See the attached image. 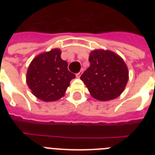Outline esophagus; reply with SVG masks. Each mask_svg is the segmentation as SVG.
<instances>
[{
    "label": "esophagus",
    "mask_w": 155,
    "mask_h": 155,
    "mask_svg": "<svg viewBox=\"0 0 155 155\" xmlns=\"http://www.w3.org/2000/svg\"><path fill=\"white\" fill-rule=\"evenodd\" d=\"M83 73V70H81V71H80V72H79V73H78L76 74V78H80L81 77V74Z\"/></svg>",
    "instance_id": "1"
}]
</instances>
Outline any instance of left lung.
Wrapping results in <instances>:
<instances>
[{
  "instance_id": "8db88e82",
  "label": "left lung",
  "mask_w": 155,
  "mask_h": 155,
  "mask_svg": "<svg viewBox=\"0 0 155 155\" xmlns=\"http://www.w3.org/2000/svg\"><path fill=\"white\" fill-rule=\"evenodd\" d=\"M90 66L81 76L93 98L109 101L123 93L129 80V71L124 61L111 50L99 49L89 54Z\"/></svg>"
}]
</instances>
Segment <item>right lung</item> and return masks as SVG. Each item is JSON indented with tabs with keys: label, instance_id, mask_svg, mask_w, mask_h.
Returning a JSON list of instances; mask_svg holds the SVG:
<instances>
[{
	"label": "right lung",
	"instance_id": "right-lung-1",
	"mask_svg": "<svg viewBox=\"0 0 155 155\" xmlns=\"http://www.w3.org/2000/svg\"><path fill=\"white\" fill-rule=\"evenodd\" d=\"M61 55V50L55 48L37 55L28 66L27 84L33 95L43 102H55L64 97L75 78Z\"/></svg>",
	"mask_w": 155,
	"mask_h": 155
}]
</instances>
